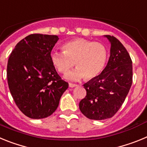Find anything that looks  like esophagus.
<instances>
[{"mask_svg": "<svg viewBox=\"0 0 147 147\" xmlns=\"http://www.w3.org/2000/svg\"><path fill=\"white\" fill-rule=\"evenodd\" d=\"M78 85L76 84H73V83H69V87L70 88H75V87H77Z\"/></svg>", "mask_w": 147, "mask_h": 147, "instance_id": "1", "label": "esophagus"}]
</instances>
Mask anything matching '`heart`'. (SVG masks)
Returning a JSON list of instances; mask_svg holds the SVG:
<instances>
[{
	"label": "heart",
	"mask_w": 147,
	"mask_h": 147,
	"mask_svg": "<svg viewBox=\"0 0 147 147\" xmlns=\"http://www.w3.org/2000/svg\"><path fill=\"white\" fill-rule=\"evenodd\" d=\"M62 53H51V60L61 74H66L75 62L76 69L65 76L68 80H79L83 77L91 80L102 72L107 62V50L99 42L74 39L65 42L62 45Z\"/></svg>",
	"instance_id": "heart-1"
}]
</instances>
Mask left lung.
I'll list each match as a JSON object with an SVG mask.
<instances>
[{
    "label": "left lung",
    "instance_id": "8db88e82",
    "mask_svg": "<svg viewBox=\"0 0 147 147\" xmlns=\"http://www.w3.org/2000/svg\"><path fill=\"white\" fill-rule=\"evenodd\" d=\"M110 42V56L105 69L83 85L86 96L80 109L93 120L112 118L124 103L132 83V62L129 53L118 39L106 35Z\"/></svg>",
    "mask_w": 147,
    "mask_h": 147
}]
</instances>
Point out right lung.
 <instances>
[{
  "label": "right lung",
  "instance_id": "right-lung-1",
  "mask_svg": "<svg viewBox=\"0 0 147 147\" xmlns=\"http://www.w3.org/2000/svg\"><path fill=\"white\" fill-rule=\"evenodd\" d=\"M58 40L57 35L30 34L17 44L8 59L10 93L18 108L31 119L51 115L68 88L51 60Z\"/></svg>",
  "mask_w": 147,
  "mask_h": 147
}]
</instances>
